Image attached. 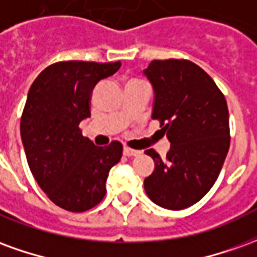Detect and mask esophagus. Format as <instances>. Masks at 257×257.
I'll return each mask as SVG.
<instances>
[{"label":"esophagus","instance_id":"1","mask_svg":"<svg viewBox=\"0 0 257 257\" xmlns=\"http://www.w3.org/2000/svg\"><path fill=\"white\" fill-rule=\"evenodd\" d=\"M140 151L135 150V149H131V147H123V156L126 157H136L139 156Z\"/></svg>","mask_w":257,"mask_h":257}]
</instances>
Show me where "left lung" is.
I'll return each mask as SVG.
<instances>
[{"label":"left lung","mask_w":257,"mask_h":257,"mask_svg":"<svg viewBox=\"0 0 257 257\" xmlns=\"http://www.w3.org/2000/svg\"><path fill=\"white\" fill-rule=\"evenodd\" d=\"M145 74L156 92L153 119L171 142L165 160L154 149L145 151L156 162L145 190L162 208L184 209L212 189L226 160V97L202 68L186 59L153 60Z\"/></svg>","instance_id":"left-lung-1"}]
</instances>
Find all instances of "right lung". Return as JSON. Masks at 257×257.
Here are the masks:
<instances>
[{
    "label": "right lung",
    "instance_id": "1",
    "mask_svg": "<svg viewBox=\"0 0 257 257\" xmlns=\"http://www.w3.org/2000/svg\"><path fill=\"white\" fill-rule=\"evenodd\" d=\"M119 66L58 62L41 71L29 90L20 119L26 158L48 198L68 212L89 210L104 198L108 172L122 157L119 142L99 147L79 129L90 117L96 84Z\"/></svg>",
    "mask_w": 257,
    "mask_h": 257
}]
</instances>
